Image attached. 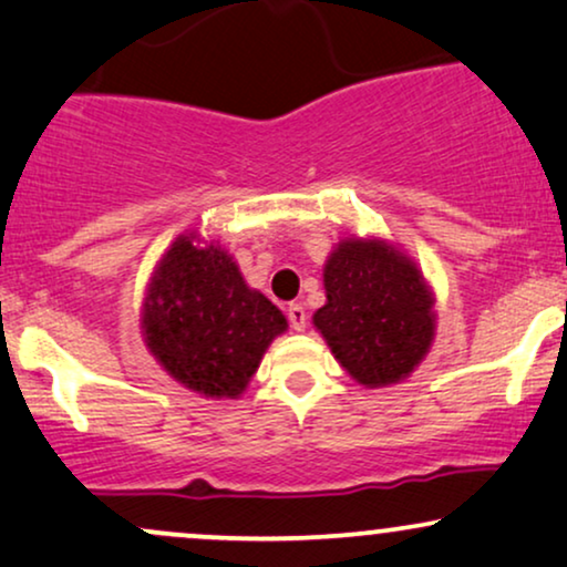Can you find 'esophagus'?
<instances>
[{"instance_id":"1","label":"esophagus","mask_w":567,"mask_h":567,"mask_svg":"<svg viewBox=\"0 0 567 567\" xmlns=\"http://www.w3.org/2000/svg\"><path fill=\"white\" fill-rule=\"evenodd\" d=\"M286 316H289V323H291V328H295V331H305V326H307V312H305L302 305L291 302L289 310H286Z\"/></svg>"}]
</instances>
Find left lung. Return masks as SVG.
<instances>
[{"instance_id":"1","label":"left lung","mask_w":567,"mask_h":567,"mask_svg":"<svg viewBox=\"0 0 567 567\" xmlns=\"http://www.w3.org/2000/svg\"><path fill=\"white\" fill-rule=\"evenodd\" d=\"M328 302L316 326L362 386L412 373L433 339V299L421 270L383 241L347 239L326 262Z\"/></svg>"}]
</instances>
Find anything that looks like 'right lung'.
Here are the masks:
<instances>
[{
	"mask_svg": "<svg viewBox=\"0 0 567 567\" xmlns=\"http://www.w3.org/2000/svg\"><path fill=\"white\" fill-rule=\"evenodd\" d=\"M284 331V312L215 244L197 249L194 234L181 236L159 260L144 302L146 347L184 386L234 400Z\"/></svg>",
	"mask_w": 567,
	"mask_h": 567,
	"instance_id": "obj_1",
	"label": "right lung"
}]
</instances>
